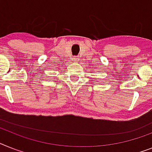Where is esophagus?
<instances>
[{
	"mask_svg": "<svg viewBox=\"0 0 152 152\" xmlns=\"http://www.w3.org/2000/svg\"><path fill=\"white\" fill-rule=\"evenodd\" d=\"M77 61V57H74V61Z\"/></svg>",
	"mask_w": 152,
	"mask_h": 152,
	"instance_id": "34e87169",
	"label": "esophagus"
}]
</instances>
